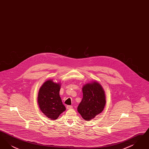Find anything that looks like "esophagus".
I'll return each mask as SVG.
<instances>
[{
    "mask_svg": "<svg viewBox=\"0 0 149 149\" xmlns=\"http://www.w3.org/2000/svg\"><path fill=\"white\" fill-rule=\"evenodd\" d=\"M72 106H66V108L68 109H72Z\"/></svg>",
    "mask_w": 149,
    "mask_h": 149,
    "instance_id": "1",
    "label": "esophagus"
}]
</instances>
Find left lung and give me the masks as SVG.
Masks as SVG:
<instances>
[{"instance_id": "obj_1", "label": "left lung", "mask_w": 149, "mask_h": 149, "mask_svg": "<svg viewBox=\"0 0 149 149\" xmlns=\"http://www.w3.org/2000/svg\"><path fill=\"white\" fill-rule=\"evenodd\" d=\"M83 99L78 107V111L86 120H91L100 113L106 104L104 91L99 83L93 81L83 86Z\"/></svg>"}]
</instances>
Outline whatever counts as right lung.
I'll return each instance as SVG.
<instances>
[{"label":"right lung","mask_w":149,"mask_h":149,"mask_svg":"<svg viewBox=\"0 0 149 149\" xmlns=\"http://www.w3.org/2000/svg\"><path fill=\"white\" fill-rule=\"evenodd\" d=\"M60 85L49 80L43 84L38 92L39 107L43 113L52 120H56L66 110L59 95Z\"/></svg>","instance_id":"add662e5"}]
</instances>
